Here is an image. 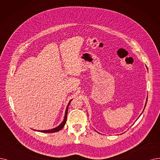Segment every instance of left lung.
Masks as SVG:
<instances>
[{"instance_id": "obj_1", "label": "left lung", "mask_w": 160, "mask_h": 160, "mask_svg": "<svg viewBox=\"0 0 160 160\" xmlns=\"http://www.w3.org/2000/svg\"><path fill=\"white\" fill-rule=\"evenodd\" d=\"M148 100V98H147L146 100ZM146 102H146V104H145V106H144V108H145V107H146ZM141 114H142V113H141ZM141 114H140V115H141ZM140 116H139V117H140Z\"/></svg>"}]
</instances>
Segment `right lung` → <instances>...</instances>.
<instances>
[{"mask_svg":"<svg viewBox=\"0 0 160 160\" xmlns=\"http://www.w3.org/2000/svg\"><path fill=\"white\" fill-rule=\"evenodd\" d=\"M72 100H70L69 102V103L67 106V108H66V112H65V117H64V119H63V121L62 122V123L60 125H59L58 127H55V128L54 129H49V130H44V131H40L41 132H47V133H51V132H58L59 131H60L63 127H64L65 124H66V120H67V116H68V107L69 106V104L70 102H71Z\"/></svg>","mask_w":160,"mask_h":160,"instance_id":"right-lung-1","label":"right lung"}]
</instances>
